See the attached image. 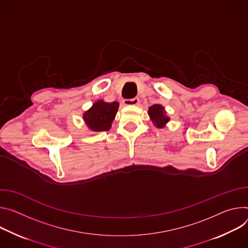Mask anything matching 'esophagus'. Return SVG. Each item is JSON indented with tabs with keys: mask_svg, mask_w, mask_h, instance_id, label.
<instances>
[{
	"mask_svg": "<svg viewBox=\"0 0 248 248\" xmlns=\"http://www.w3.org/2000/svg\"><path fill=\"white\" fill-rule=\"evenodd\" d=\"M140 102V99L138 97H135V98H132V99H125L123 101V103L127 106H135V105H138Z\"/></svg>",
	"mask_w": 248,
	"mask_h": 248,
	"instance_id": "1",
	"label": "esophagus"
}]
</instances>
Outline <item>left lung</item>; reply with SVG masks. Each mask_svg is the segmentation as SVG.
<instances>
[{"mask_svg": "<svg viewBox=\"0 0 248 248\" xmlns=\"http://www.w3.org/2000/svg\"><path fill=\"white\" fill-rule=\"evenodd\" d=\"M148 114L150 116V120L153 122L155 128H164L170 122V118L168 116V112L166 108L160 104H154L148 109Z\"/></svg>", "mask_w": 248, "mask_h": 248, "instance_id": "left-lung-1", "label": "left lung"}]
</instances>
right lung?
Segmentation results:
<instances>
[{
  "label": "right lung",
  "mask_w": 248,
  "mask_h": 248,
  "mask_svg": "<svg viewBox=\"0 0 248 248\" xmlns=\"http://www.w3.org/2000/svg\"><path fill=\"white\" fill-rule=\"evenodd\" d=\"M119 108V102H105L102 99L95 101L93 106L82 114L88 128L93 132L108 131L111 128Z\"/></svg>",
  "instance_id": "obj_1"
}]
</instances>
